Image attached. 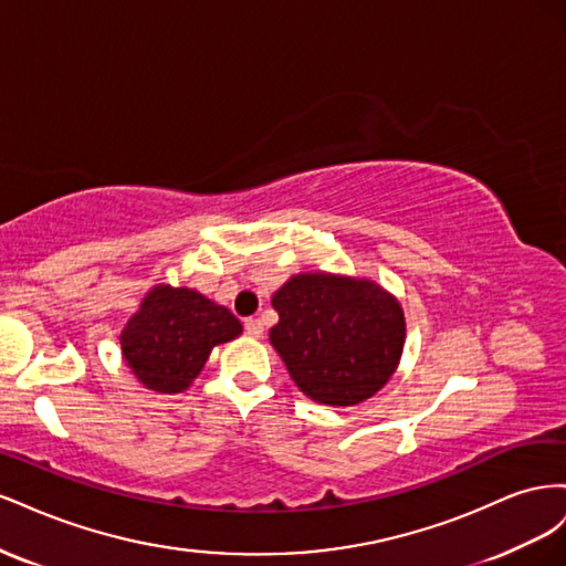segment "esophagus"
Segmentation results:
<instances>
[{
	"mask_svg": "<svg viewBox=\"0 0 566 566\" xmlns=\"http://www.w3.org/2000/svg\"><path fill=\"white\" fill-rule=\"evenodd\" d=\"M243 325H245V333H248L250 337H262L264 325H262L260 318H245Z\"/></svg>",
	"mask_w": 566,
	"mask_h": 566,
	"instance_id": "obj_1",
	"label": "esophagus"
}]
</instances>
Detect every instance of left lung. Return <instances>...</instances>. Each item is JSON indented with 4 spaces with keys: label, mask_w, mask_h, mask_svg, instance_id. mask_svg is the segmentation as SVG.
<instances>
[{
    "label": "left lung",
    "mask_w": 566,
    "mask_h": 566,
    "mask_svg": "<svg viewBox=\"0 0 566 566\" xmlns=\"http://www.w3.org/2000/svg\"><path fill=\"white\" fill-rule=\"evenodd\" d=\"M271 304L279 312L271 345L310 399L325 406L361 403L397 370L406 323L399 302L380 285L300 273Z\"/></svg>",
    "instance_id": "left-lung-1"
}]
</instances>
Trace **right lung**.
<instances>
[{"mask_svg":"<svg viewBox=\"0 0 566 566\" xmlns=\"http://www.w3.org/2000/svg\"><path fill=\"white\" fill-rule=\"evenodd\" d=\"M241 331V321L227 306L196 290L158 285L129 318L119 345L127 366L148 389L177 394L193 382L214 345Z\"/></svg>","mask_w":566,"mask_h":566,"instance_id":"add662e5","label":"right lung"}]
</instances>
